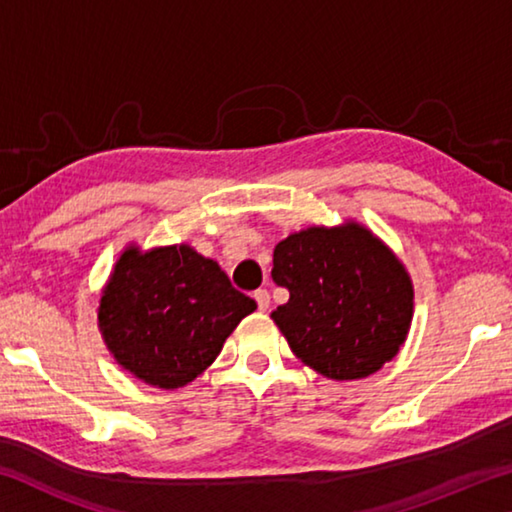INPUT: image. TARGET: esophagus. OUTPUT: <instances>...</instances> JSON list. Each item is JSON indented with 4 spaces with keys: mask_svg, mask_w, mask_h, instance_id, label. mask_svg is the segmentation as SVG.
<instances>
[{
    "mask_svg": "<svg viewBox=\"0 0 512 512\" xmlns=\"http://www.w3.org/2000/svg\"><path fill=\"white\" fill-rule=\"evenodd\" d=\"M253 298H255V302H257V309H259V311H266L268 307H271V296H268L266 289H257Z\"/></svg>",
    "mask_w": 512,
    "mask_h": 512,
    "instance_id": "esophagus-1",
    "label": "esophagus"
}]
</instances>
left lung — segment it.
Returning a JSON list of instances; mask_svg holds the SVG:
<instances>
[{
	"label": "left lung",
	"instance_id": "obj_1",
	"mask_svg": "<svg viewBox=\"0 0 512 512\" xmlns=\"http://www.w3.org/2000/svg\"><path fill=\"white\" fill-rule=\"evenodd\" d=\"M273 282L289 289L271 318L318 375L363 379L391 361L413 320L411 275L359 221L311 225L273 250Z\"/></svg>",
	"mask_w": 512,
	"mask_h": 512
}]
</instances>
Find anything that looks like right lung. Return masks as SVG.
Wrapping results in <instances>:
<instances>
[{"instance_id": "1", "label": "right lung", "mask_w": 512, "mask_h": 512, "mask_svg": "<svg viewBox=\"0 0 512 512\" xmlns=\"http://www.w3.org/2000/svg\"><path fill=\"white\" fill-rule=\"evenodd\" d=\"M257 302L189 244H128L103 284L97 325L121 368L173 391L212 366Z\"/></svg>"}]
</instances>
